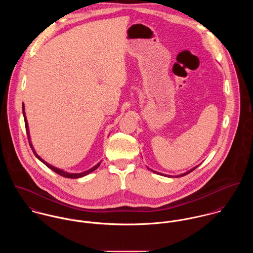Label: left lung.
Instances as JSON below:
<instances>
[{
	"label": "left lung",
	"mask_w": 253,
	"mask_h": 253,
	"mask_svg": "<svg viewBox=\"0 0 253 253\" xmlns=\"http://www.w3.org/2000/svg\"><path fill=\"white\" fill-rule=\"evenodd\" d=\"M196 168H197V167H196ZM196 168L192 169L191 170H189V171H187V172H185V173H183V174H180V175H178V176H184V175H187L188 173H190V172H192L194 169H196ZM151 170H152V169H151ZM152 171H154V170H152ZM154 172H156V171H154ZM157 173H158V174H161V175H165V174H163V173H160V172H157ZM165 176H168V175H165ZM178 176H177V177H178Z\"/></svg>",
	"instance_id": "obj_1"
}]
</instances>
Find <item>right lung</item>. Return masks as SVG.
<instances>
[{
	"label": "right lung",
	"instance_id": "right-lung-1",
	"mask_svg": "<svg viewBox=\"0 0 253 253\" xmlns=\"http://www.w3.org/2000/svg\"><path fill=\"white\" fill-rule=\"evenodd\" d=\"M22 111H23V116H24V122H25V127H26V132H27V135H28V140H29V144H30V147L32 148V150H33V153L35 154V156H36L37 158L42 162V163H43L48 169H50L51 170H53L54 172H56L57 174H59V175H61V176H63V177H66V178H79V177H83V176H84V175H86V174H88V173H90V172H92L93 170H95L96 169H98V167L100 166V163H98L95 167H93V168H91L90 169H88V170H86V171H84V172H82V173H69V172H65V171H63V170H61V169H56V168H54V167H52V166H50L49 164H47V163H45L38 154H36V152H35V150H34V148H33V146L31 144V142H30V137H29V129H28V124H27V119H26V116H25V112H24V105H22Z\"/></svg>",
	"mask_w": 253,
	"mask_h": 253
}]
</instances>
